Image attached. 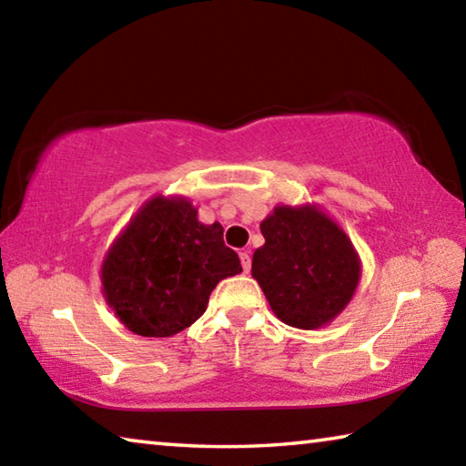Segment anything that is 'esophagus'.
Segmentation results:
<instances>
[{"label":"esophagus","mask_w":466,"mask_h":466,"mask_svg":"<svg viewBox=\"0 0 466 466\" xmlns=\"http://www.w3.org/2000/svg\"><path fill=\"white\" fill-rule=\"evenodd\" d=\"M240 263H242V269L244 271H250V255H248V250H242L240 252Z\"/></svg>","instance_id":"obj_1"}]
</instances>
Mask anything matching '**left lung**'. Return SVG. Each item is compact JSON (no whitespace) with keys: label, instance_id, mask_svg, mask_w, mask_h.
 Returning <instances> with one entry per match:
<instances>
[{"label":"left lung","instance_id":"obj_1","mask_svg":"<svg viewBox=\"0 0 466 466\" xmlns=\"http://www.w3.org/2000/svg\"><path fill=\"white\" fill-rule=\"evenodd\" d=\"M265 244L252 255V278L271 310L296 329H319L341 314L361 265L347 234L317 205H278L261 222Z\"/></svg>","mask_w":466,"mask_h":466}]
</instances>
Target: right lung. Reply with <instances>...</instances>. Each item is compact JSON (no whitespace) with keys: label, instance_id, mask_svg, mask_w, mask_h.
<instances>
[{"label":"right lung","instance_id":"add662e5","mask_svg":"<svg viewBox=\"0 0 466 466\" xmlns=\"http://www.w3.org/2000/svg\"><path fill=\"white\" fill-rule=\"evenodd\" d=\"M240 271L222 224H201L185 197L156 195L108 248L100 279L106 304L129 330L172 337L201 317L219 281Z\"/></svg>","mask_w":466,"mask_h":466}]
</instances>
